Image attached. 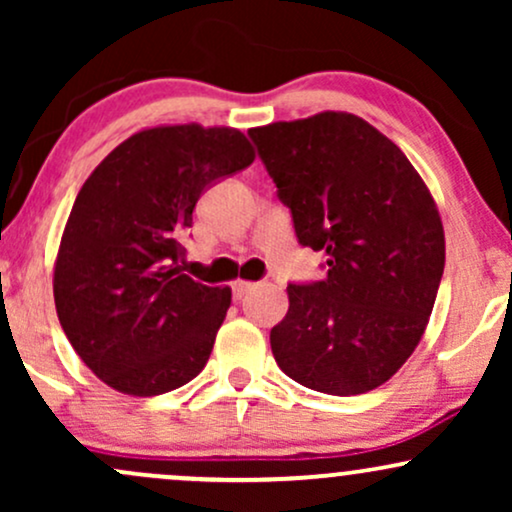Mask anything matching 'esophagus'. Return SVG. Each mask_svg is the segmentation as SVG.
Returning a JSON list of instances; mask_svg holds the SVG:
<instances>
[{
  "instance_id": "esophagus-1",
  "label": "esophagus",
  "mask_w": 512,
  "mask_h": 512,
  "mask_svg": "<svg viewBox=\"0 0 512 512\" xmlns=\"http://www.w3.org/2000/svg\"><path fill=\"white\" fill-rule=\"evenodd\" d=\"M255 281H245V279H238V281H233V298H236V301H240V298H245L248 296V293L255 289Z\"/></svg>"
}]
</instances>
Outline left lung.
Here are the masks:
<instances>
[{"instance_id":"obj_1","label":"left lung","mask_w":512,"mask_h":512,"mask_svg":"<svg viewBox=\"0 0 512 512\" xmlns=\"http://www.w3.org/2000/svg\"><path fill=\"white\" fill-rule=\"evenodd\" d=\"M298 243L327 279L289 284L269 342L291 380L327 395L375 390L424 337L445 267L436 199L395 142L363 117L325 110L250 129Z\"/></svg>"}]
</instances>
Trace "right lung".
Here are the masks:
<instances>
[{"label":"right lung","mask_w":512,"mask_h":512,"mask_svg":"<svg viewBox=\"0 0 512 512\" xmlns=\"http://www.w3.org/2000/svg\"><path fill=\"white\" fill-rule=\"evenodd\" d=\"M255 161L236 127L158 125L98 163L64 226L52 293L64 334L105 385L154 397L207 366L231 286L182 267L180 236L204 187Z\"/></svg>","instance_id":"obj_1"}]
</instances>
